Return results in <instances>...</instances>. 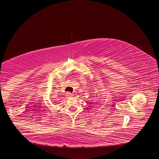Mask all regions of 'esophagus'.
<instances>
[{
	"instance_id": "esophagus-1",
	"label": "esophagus",
	"mask_w": 159,
	"mask_h": 159,
	"mask_svg": "<svg viewBox=\"0 0 159 159\" xmlns=\"http://www.w3.org/2000/svg\"><path fill=\"white\" fill-rule=\"evenodd\" d=\"M66 97L67 98H70L71 96H72V94H71V93H66Z\"/></svg>"
}]
</instances>
